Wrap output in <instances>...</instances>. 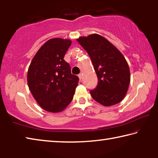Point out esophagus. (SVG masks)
<instances>
[{
  "label": "esophagus",
  "instance_id": "1",
  "mask_svg": "<svg viewBox=\"0 0 158 158\" xmlns=\"http://www.w3.org/2000/svg\"><path fill=\"white\" fill-rule=\"evenodd\" d=\"M78 77H79V79L81 80V79H82V74L81 73V74H79V75H78Z\"/></svg>",
  "mask_w": 158,
  "mask_h": 158
}]
</instances>
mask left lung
<instances>
[{
    "label": "left lung",
    "mask_w": 158,
    "mask_h": 158,
    "mask_svg": "<svg viewBox=\"0 0 158 158\" xmlns=\"http://www.w3.org/2000/svg\"><path fill=\"white\" fill-rule=\"evenodd\" d=\"M77 40L89 55L98 79L97 86L90 90L92 98L106 106L119 103L126 95L130 81L125 57L98 34L81 37Z\"/></svg>",
    "instance_id": "1"
}]
</instances>
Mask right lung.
I'll return each instance as SVG.
<instances>
[{"label":"right lung","instance_id":"add662e5","mask_svg":"<svg viewBox=\"0 0 158 158\" xmlns=\"http://www.w3.org/2000/svg\"><path fill=\"white\" fill-rule=\"evenodd\" d=\"M72 41L50 39L42 45L29 66L27 81L38 105L49 112L63 111L73 100L79 77L71 73L64 56Z\"/></svg>","mask_w":158,"mask_h":158}]
</instances>
